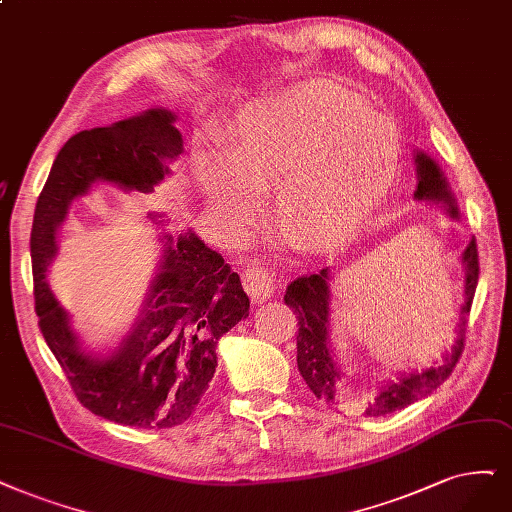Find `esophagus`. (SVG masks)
<instances>
[{"mask_svg": "<svg viewBox=\"0 0 512 512\" xmlns=\"http://www.w3.org/2000/svg\"><path fill=\"white\" fill-rule=\"evenodd\" d=\"M278 278L272 270H268L266 266H251L246 268V272L242 274V285L244 291L251 295V299L255 304H261V301H266L274 295V291L278 289Z\"/></svg>", "mask_w": 512, "mask_h": 512, "instance_id": "1", "label": "esophagus"}]
</instances>
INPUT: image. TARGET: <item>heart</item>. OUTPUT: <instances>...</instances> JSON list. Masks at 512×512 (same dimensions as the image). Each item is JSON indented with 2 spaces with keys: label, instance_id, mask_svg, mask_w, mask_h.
Listing matches in <instances>:
<instances>
[{
  "label": "heart",
  "instance_id": "1",
  "mask_svg": "<svg viewBox=\"0 0 512 512\" xmlns=\"http://www.w3.org/2000/svg\"><path fill=\"white\" fill-rule=\"evenodd\" d=\"M223 158L202 160L198 175L217 213L234 223L257 215L246 187L266 189L280 217L318 240L342 236L380 198L399 160L388 118L356 94L312 84L263 105L238 122Z\"/></svg>",
  "mask_w": 512,
  "mask_h": 512
}]
</instances>
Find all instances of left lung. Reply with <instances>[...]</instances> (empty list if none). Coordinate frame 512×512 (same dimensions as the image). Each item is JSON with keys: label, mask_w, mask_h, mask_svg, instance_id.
Listing matches in <instances>:
<instances>
[{"label": "left lung", "mask_w": 512, "mask_h": 512, "mask_svg": "<svg viewBox=\"0 0 512 512\" xmlns=\"http://www.w3.org/2000/svg\"><path fill=\"white\" fill-rule=\"evenodd\" d=\"M415 170H418V187H415V200H432L443 202L447 215L458 219V206L453 200L447 179L443 170L424 151L415 154ZM464 266V304L460 306V323L456 329V342L451 346V352L443 356V363H434L428 369L411 371L401 375L396 382H388L377 392L375 399L363 407V415L367 418H377V415H388L392 411L405 409L422 396L437 390L453 367L460 361L464 350V333H466V318L472 306V297L477 291L479 282V253L477 240L472 238L462 253ZM285 304L297 314V367L301 377H304L308 388L314 392L316 399L325 401L333 407L348 409V401L344 394V373L337 365V358L331 350L329 342V318H331V272L323 268L318 274L299 276L287 287Z\"/></svg>", "instance_id": "obj_1"}]
</instances>
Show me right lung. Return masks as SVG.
Wrapping results in <instances>:
<instances>
[{
  "instance_id": "1",
  "label": "right lung",
  "mask_w": 512,
  "mask_h": 512,
  "mask_svg": "<svg viewBox=\"0 0 512 512\" xmlns=\"http://www.w3.org/2000/svg\"><path fill=\"white\" fill-rule=\"evenodd\" d=\"M175 113L147 109L111 126L82 130L56 156L37 198L31 230L35 312L48 348L78 401L101 418L135 428H173L192 415L211 384L219 339L249 316L240 276L192 232L162 234L164 259L141 316L107 356L86 354L48 285L56 234L69 204L107 181L151 194L183 151ZM164 223L162 215H147Z\"/></svg>"
}]
</instances>
